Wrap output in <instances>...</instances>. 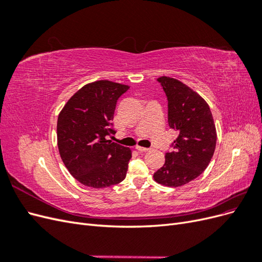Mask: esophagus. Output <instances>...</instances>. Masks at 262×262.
<instances>
[{"instance_id": "obj_1", "label": "esophagus", "mask_w": 262, "mask_h": 262, "mask_svg": "<svg viewBox=\"0 0 262 262\" xmlns=\"http://www.w3.org/2000/svg\"><path fill=\"white\" fill-rule=\"evenodd\" d=\"M136 148H137L138 150H140V152H148V150H149V148H147V147H142V146H136Z\"/></svg>"}]
</instances>
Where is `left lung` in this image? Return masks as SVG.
<instances>
[{"label":"left lung","mask_w":262,"mask_h":262,"mask_svg":"<svg viewBox=\"0 0 262 262\" xmlns=\"http://www.w3.org/2000/svg\"><path fill=\"white\" fill-rule=\"evenodd\" d=\"M168 100V124L177 131L172 152L154 180L167 187H180L199 177L208 167L216 145V129L209 105L199 94L169 76L157 78Z\"/></svg>","instance_id":"8db88e82"}]
</instances>
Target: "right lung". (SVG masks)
I'll return each mask as SVG.
<instances>
[{
	"mask_svg": "<svg viewBox=\"0 0 262 262\" xmlns=\"http://www.w3.org/2000/svg\"><path fill=\"white\" fill-rule=\"evenodd\" d=\"M130 86L96 81L78 90L58 117L59 153L66 167L84 186L100 189L121 182L131 149L110 140L118 98Z\"/></svg>",
	"mask_w": 262,
	"mask_h": 262,
	"instance_id": "1",
	"label": "right lung"
}]
</instances>
